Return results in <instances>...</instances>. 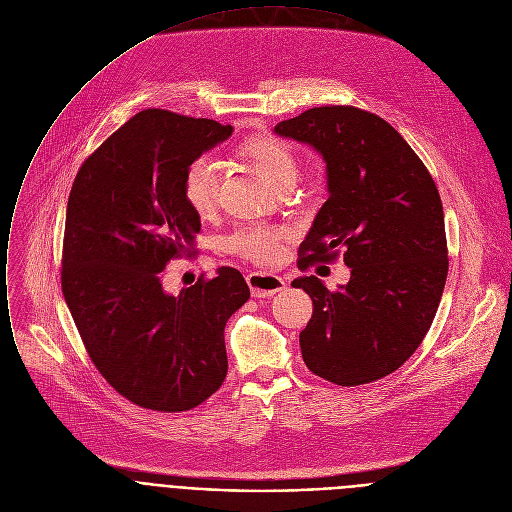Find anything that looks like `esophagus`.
<instances>
[{"label":"esophagus","instance_id":"esophagus-1","mask_svg":"<svg viewBox=\"0 0 512 512\" xmlns=\"http://www.w3.org/2000/svg\"><path fill=\"white\" fill-rule=\"evenodd\" d=\"M246 280H248V286H250L252 296H256V298L272 296V294L280 292V290L286 286V282H284L280 276L270 274V272H262V270L250 272V274L246 276Z\"/></svg>","mask_w":512,"mask_h":512}]
</instances>
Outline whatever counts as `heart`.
Returning a JSON list of instances; mask_svg holds the SVG:
<instances>
[{"instance_id":"b5f03b06","label":"heart","mask_w":512,"mask_h":512,"mask_svg":"<svg viewBox=\"0 0 512 512\" xmlns=\"http://www.w3.org/2000/svg\"><path fill=\"white\" fill-rule=\"evenodd\" d=\"M240 155L252 163L256 173L272 187L284 179H294L296 161L294 155L272 137H254L240 147ZM183 191L189 206L197 214H210L218 203L220 191V167L214 159L201 157L193 161L185 173ZM284 232L270 226H246L238 228L228 240L226 248L250 262L272 264L282 256Z\"/></svg>"}]
</instances>
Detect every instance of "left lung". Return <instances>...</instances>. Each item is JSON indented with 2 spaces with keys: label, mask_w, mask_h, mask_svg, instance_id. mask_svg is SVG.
Masks as SVG:
<instances>
[{
  "label": "left lung",
  "mask_w": 512,
  "mask_h": 512,
  "mask_svg": "<svg viewBox=\"0 0 512 512\" xmlns=\"http://www.w3.org/2000/svg\"><path fill=\"white\" fill-rule=\"evenodd\" d=\"M274 133L315 149L329 199L300 244L298 268L343 250L351 278L329 290L317 276L294 288L313 298L302 359L337 385H361L401 367L424 341L444 292L448 248L438 187L405 139L355 107H315Z\"/></svg>",
  "instance_id": "8db88e82"
}]
</instances>
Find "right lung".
I'll list each match as a JSON object with an SVG mask.
<instances>
[{
	"instance_id": "right-lung-1",
	"label": "right lung",
	"mask_w": 512,
	"mask_h": 512,
	"mask_svg": "<svg viewBox=\"0 0 512 512\" xmlns=\"http://www.w3.org/2000/svg\"><path fill=\"white\" fill-rule=\"evenodd\" d=\"M230 125L149 109L80 167L66 210L62 292L82 343L123 397L185 412L228 373L224 329L250 298L230 266L171 294L163 270L191 256L199 214L183 181L189 165L232 135Z\"/></svg>"
}]
</instances>
